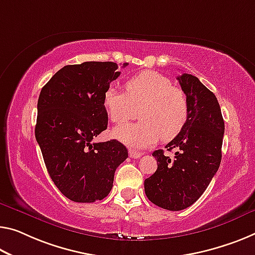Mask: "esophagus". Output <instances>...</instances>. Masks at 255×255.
Segmentation results:
<instances>
[{"instance_id":"obj_1","label":"esophagus","mask_w":255,"mask_h":255,"mask_svg":"<svg viewBox=\"0 0 255 255\" xmlns=\"http://www.w3.org/2000/svg\"><path fill=\"white\" fill-rule=\"evenodd\" d=\"M128 155H130V157L132 158H139L141 155L140 151H136V150H133V149H128Z\"/></svg>"}]
</instances>
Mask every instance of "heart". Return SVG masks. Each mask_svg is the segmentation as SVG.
<instances>
[{
    "instance_id": "heart-1",
    "label": "heart",
    "mask_w": 255,
    "mask_h": 255,
    "mask_svg": "<svg viewBox=\"0 0 255 255\" xmlns=\"http://www.w3.org/2000/svg\"><path fill=\"white\" fill-rule=\"evenodd\" d=\"M125 93L108 87L103 104L113 123L123 124L141 117L138 123L114 128L113 135L128 144L144 148L162 135L163 140L177 136L187 122L188 104L185 93L172 85L170 78L146 70L125 82Z\"/></svg>"
}]
</instances>
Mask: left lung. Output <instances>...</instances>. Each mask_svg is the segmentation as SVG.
I'll list each match as a JSON object with an SVG mask.
<instances>
[{
  "label": "left lung",
  "instance_id": "8db88e82",
  "mask_svg": "<svg viewBox=\"0 0 255 255\" xmlns=\"http://www.w3.org/2000/svg\"><path fill=\"white\" fill-rule=\"evenodd\" d=\"M188 104L185 127L168 142L174 159L155 150L157 170L144 180V193L155 205L181 211L193 205L204 193L221 163L225 122L217 97L190 74L178 76Z\"/></svg>",
  "mask_w": 255,
  "mask_h": 255
}]
</instances>
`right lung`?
<instances>
[{"label": "right lung", "instance_id": "1", "mask_svg": "<svg viewBox=\"0 0 255 255\" xmlns=\"http://www.w3.org/2000/svg\"><path fill=\"white\" fill-rule=\"evenodd\" d=\"M120 74L115 62L85 61L62 67L41 90L35 136L51 179L73 202L105 198L128 158L120 141H92L107 128L103 96Z\"/></svg>", "mask_w": 255, "mask_h": 255}]
</instances>
